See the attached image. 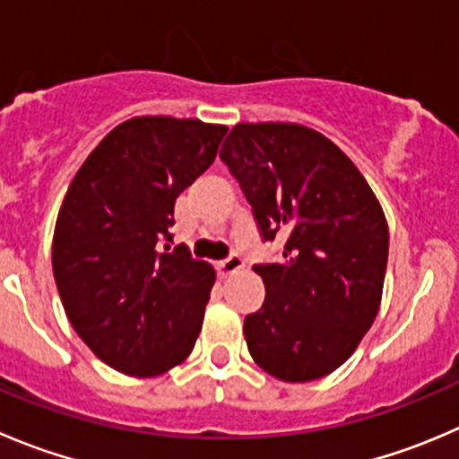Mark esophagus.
<instances>
[{
  "instance_id": "esophagus-1",
  "label": "esophagus",
  "mask_w": 459,
  "mask_h": 459,
  "mask_svg": "<svg viewBox=\"0 0 459 459\" xmlns=\"http://www.w3.org/2000/svg\"><path fill=\"white\" fill-rule=\"evenodd\" d=\"M242 266H244L242 255H238V253H230V255L226 257V260L220 262V266H217V269H220L221 275H233V273H238V271L242 269Z\"/></svg>"
}]
</instances>
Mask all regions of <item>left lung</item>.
I'll use <instances>...</instances> for the list:
<instances>
[{"label":"left lung","mask_w":459,"mask_h":459,"mask_svg":"<svg viewBox=\"0 0 459 459\" xmlns=\"http://www.w3.org/2000/svg\"><path fill=\"white\" fill-rule=\"evenodd\" d=\"M264 242L282 257L253 271L264 305L244 318L253 361L302 384L348 361L375 323L388 264V221L359 168L298 123H239L220 152Z\"/></svg>","instance_id":"8db88e82"}]
</instances>
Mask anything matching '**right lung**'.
Listing matches in <instances>:
<instances>
[{"instance_id": "add662e5", "label": "right lung", "mask_w": 459, "mask_h": 459, "mask_svg": "<svg viewBox=\"0 0 459 459\" xmlns=\"http://www.w3.org/2000/svg\"><path fill=\"white\" fill-rule=\"evenodd\" d=\"M226 132L197 118H130L66 190L53 233L57 293L75 333L123 375H163L202 332L215 271L188 248L170 251V226L177 197L211 168Z\"/></svg>"}]
</instances>
